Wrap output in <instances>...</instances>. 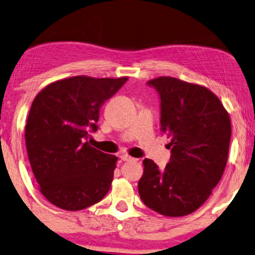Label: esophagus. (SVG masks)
<instances>
[{
    "label": "esophagus",
    "instance_id": "34e87169",
    "mask_svg": "<svg viewBox=\"0 0 255 255\" xmlns=\"http://www.w3.org/2000/svg\"><path fill=\"white\" fill-rule=\"evenodd\" d=\"M121 160L122 161H131V160H135L134 157H131L130 155H128V154H126V153H124V154H121Z\"/></svg>",
    "mask_w": 255,
    "mask_h": 255
}]
</instances>
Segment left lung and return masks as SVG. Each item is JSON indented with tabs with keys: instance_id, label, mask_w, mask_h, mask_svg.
<instances>
[{
	"instance_id": "8db88e82",
	"label": "left lung",
	"mask_w": 255,
	"mask_h": 255,
	"mask_svg": "<svg viewBox=\"0 0 255 255\" xmlns=\"http://www.w3.org/2000/svg\"><path fill=\"white\" fill-rule=\"evenodd\" d=\"M161 100V129L170 136L169 162L160 170L143 160L138 180L142 202L166 217H183L205 204L226 168L231 120L224 105L204 86L160 76L147 82Z\"/></svg>"
}]
</instances>
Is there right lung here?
<instances>
[{
    "mask_svg": "<svg viewBox=\"0 0 255 255\" xmlns=\"http://www.w3.org/2000/svg\"><path fill=\"white\" fill-rule=\"evenodd\" d=\"M128 77L85 75L59 80L35 96L25 146L38 189L50 204L81 211L101 201L112 186L118 157L89 144L100 108Z\"/></svg>",
    "mask_w": 255,
    "mask_h": 255,
    "instance_id": "obj_1",
    "label": "right lung"
}]
</instances>
